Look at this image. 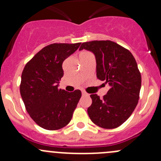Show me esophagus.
Returning <instances> with one entry per match:
<instances>
[{
	"label": "esophagus",
	"instance_id": "34e87169",
	"mask_svg": "<svg viewBox=\"0 0 161 161\" xmlns=\"http://www.w3.org/2000/svg\"><path fill=\"white\" fill-rule=\"evenodd\" d=\"M82 95H87V92L86 91H82Z\"/></svg>",
	"mask_w": 161,
	"mask_h": 161
}]
</instances>
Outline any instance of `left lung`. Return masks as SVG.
Segmentation results:
<instances>
[{
    "mask_svg": "<svg viewBox=\"0 0 161 161\" xmlns=\"http://www.w3.org/2000/svg\"><path fill=\"white\" fill-rule=\"evenodd\" d=\"M83 49L95 54L97 78L110 86L102 99L91 94L89 117L103 129L119 127L131 116L139 99L142 80L136 59L129 50L111 40L82 43L79 50Z\"/></svg>",
    "mask_w": 161,
    "mask_h": 161,
    "instance_id": "8db88e82",
    "label": "left lung"
}]
</instances>
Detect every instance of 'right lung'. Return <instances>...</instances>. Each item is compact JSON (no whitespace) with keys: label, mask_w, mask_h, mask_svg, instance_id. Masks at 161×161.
Wrapping results in <instances>:
<instances>
[{"label":"right lung","mask_w":161,"mask_h":161,"mask_svg":"<svg viewBox=\"0 0 161 161\" xmlns=\"http://www.w3.org/2000/svg\"><path fill=\"white\" fill-rule=\"evenodd\" d=\"M77 43H52L40 50L27 62L22 73L20 93L32 120L47 130H58L72 118L82 92L58 88L64 75L63 61L80 46Z\"/></svg>","instance_id":"obj_1"}]
</instances>
